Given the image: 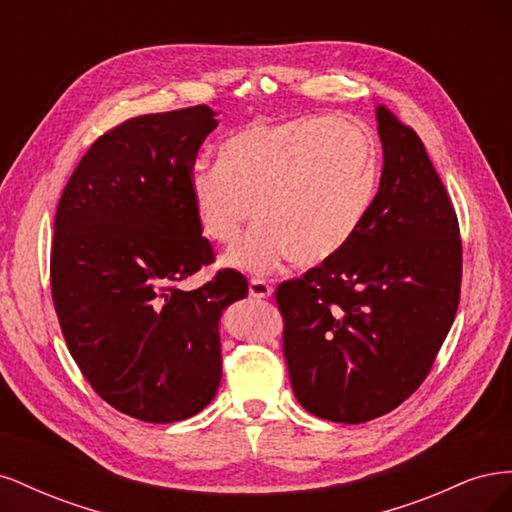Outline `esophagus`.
<instances>
[{"instance_id":"34e87169","label":"esophagus","mask_w":512,"mask_h":512,"mask_svg":"<svg viewBox=\"0 0 512 512\" xmlns=\"http://www.w3.org/2000/svg\"><path fill=\"white\" fill-rule=\"evenodd\" d=\"M250 294L256 299H269L273 294V288L267 280H260V277H252L250 280Z\"/></svg>"}]
</instances>
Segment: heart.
<instances>
[{"mask_svg": "<svg viewBox=\"0 0 512 512\" xmlns=\"http://www.w3.org/2000/svg\"><path fill=\"white\" fill-rule=\"evenodd\" d=\"M376 181L374 141L346 117L254 119L226 138L220 162H196L188 177L213 243H235L254 209L258 222L224 258L252 273L335 258L359 232Z\"/></svg>", "mask_w": 512, "mask_h": 512, "instance_id": "1", "label": "heart"}]
</instances>
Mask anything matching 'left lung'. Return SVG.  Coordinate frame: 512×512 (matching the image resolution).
I'll list each match as a JSON object with an SVG mask.
<instances>
[{"label": "left lung", "mask_w": 512, "mask_h": 512, "mask_svg": "<svg viewBox=\"0 0 512 512\" xmlns=\"http://www.w3.org/2000/svg\"><path fill=\"white\" fill-rule=\"evenodd\" d=\"M384 166L354 239L275 290L299 404L333 423L389 414L423 384L461 294L459 222L418 134L376 108Z\"/></svg>", "instance_id": "obj_1"}]
</instances>
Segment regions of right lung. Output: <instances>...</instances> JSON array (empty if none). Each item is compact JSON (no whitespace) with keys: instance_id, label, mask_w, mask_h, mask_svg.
<instances>
[{"instance_id":"add662e5","label":"right lung","mask_w":512,"mask_h":512,"mask_svg":"<svg viewBox=\"0 0 512 512\" xmlns=\"http://www.w3.org/2000/svg\"><path fill=\"white\" fill-rule=\"evenodd\" d=\"M215 128L205 104L123 121L87 149L57 205L61 333L91 389L138 421L175 423L209 404L222 380L220 316L247 297L235 269L179 288L215 260L188 185Z\"/></svg>"}]
</instances>
